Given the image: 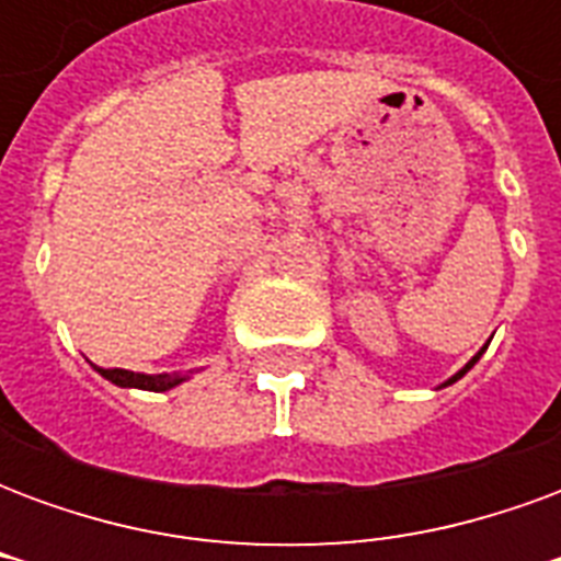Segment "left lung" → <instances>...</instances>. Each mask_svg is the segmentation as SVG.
<instances>
[{
    "mask_svg": "<svg viewBox=\"0 0 561 561\" xmlns=\"http://www.w3.org/2000/svg\"><path fill=\"white\" fill-rule=\"evenodd\" d=\"M486 345H490V342H486ZM486 345H483V348H481V352H478V354H474V357H471V360H469V364H466V366H462V369H459V373H454V376H450V378H447V381H445V385H442V388H447V385H454V381H459V378H462V376H466V373H469V369H471V366H474V364H478V360H481V354H483V352H486Z\"/></svg>",
    "mask_w": 561,
    "mask_h": 561,
    "instance_id": "left-lung-1",
    "label": "left lung"
}]
</instances>
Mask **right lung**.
<instances>
[{
    "instance_id": "obj_1",
    "label": "right lung",
    "mask_w": 561,
    "mask_h": 561,
    "mask_svg": "<svg viewBox=\"0 0 561 561\" xmlns=\"http://www.w3.org/2000/svg\"><path fill=\"white\" fill-rule=\"evenodd\" d=\"M95 366V364H92ZM95 373L102 378H107L111 385L116 388H138V390H152V393H164V390L176 388V385H183L188 376H147V373H131V369H102V366H95Z\"/></svg>"
}]
</instances>
